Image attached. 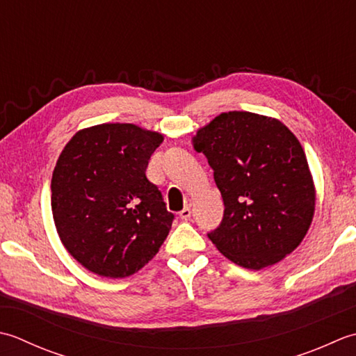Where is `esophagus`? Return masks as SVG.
Instances as JSON below:
<instances>
[{
  "label": "esophagus",
  "instance_id": "obj_1",
  "mask_svg": "<svg viewBox=\"0 0 356 356\" xmlns=\"http://www.w3.org/2000/svg\"><path fill=\"white\" fill-rule=\"evenodd\" d=\"M191 215H192L191 200H187V206L179 212V218H181V220H188V218H191Z\"/></svg>",
  "mask_w": 356,
  "mask_h": 356
}]
</instances>
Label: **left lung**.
<instances>
[{"label": "left lung", "instance_id": "1", "mask_svg": "<svg viewBox=\"0 0 356 356\" xmlns=\"http://www.w3.org/2000/svg\"><path fill=\"white\" fill-rule=\"evenodd\" d=\"M213 169L224 201L209 238L236 266L259 270L284 259L306 236L316 191L306 154L277 118L220 113L192 138Z\"/></svg>", "mask_w": 356, "mask_h": 356}]
</instances>
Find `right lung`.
I'll return each instance as SVG.
<instances>
[{"label": "right lung", "instance_id": "obj_1", "mask_svg": "<svg viewBox=\"0 0 356 356\" xmlns=\"http://www.w3.org/2000/svg\"><path fill=\"white\" fill-rule=\"evenodd\" d=\"M164 136L130 122L78 130L54 169L52 213L66 250L104 278H126L154 258L173 215L146 177Z\"/></svg>", "mask_w": 356, "mask_h": 356}]
</instances>
